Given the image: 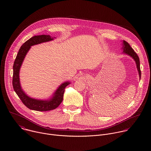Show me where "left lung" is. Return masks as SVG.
I'll return each instance as SVG.
<instances>
[{
	"label": "left lung",
	"instance_id": "8db88e82",
	"mask_svg": "<svg viewBox=\"0 0 151 151\" xmlns=\"http://www.w3.org/2000/svg\"><path fill=\"white\" fill-rule=\"evenodd\" d=\"M122 50H123V53L125 55H127L128 56H129L131 57L134 61L135 62V63L136 64V68L139 73L140 80L141 78V71H140V60L139 58L137 56L136 53L134 51L132 48L130 46L127 42L125 41H122Z\"/></svg>",
	"mask_w": 151,
	"mask_h": 151
}]
</instances>
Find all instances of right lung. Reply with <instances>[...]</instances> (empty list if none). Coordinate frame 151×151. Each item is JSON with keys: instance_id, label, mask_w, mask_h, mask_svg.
<instances>
[{"instance_id": "obj_1", "label": "right lung", "mask_w": 151, "mask_h": 151, "mask_svg": "<svg viewBox=\"0 0 151 151\" xmlns=\"http://www.w3.org/2000/svg\"><path fill=\"white\" fill-rule=\"evenodd\" d=\"M56 38V37H54ZM50 35L34 36L22 45L19 50L13 65V88L23 103L30 109L37 111H47L56 108L62 102L65 87L71 82L67 81L62 83L56 89L52 95L47 99H37L29 96L22 88L19 73L22 65L31 46L48 42L54 40Z\"/></svg>"}]
</instances>
